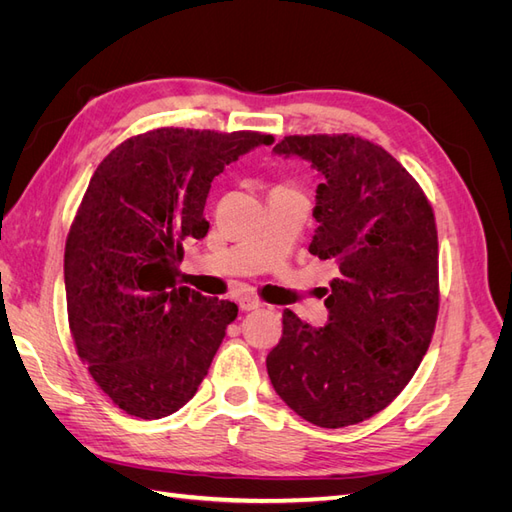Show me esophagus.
Here are the masks:
<instances>
[{
	"label": "esophagus",
	"instance_id": "34e87169",
	"mask_svg": "<svg viewBox=\"0 0 512 512\" xmlns=\"http://www.w3.org/2000/svg\"><path fill=\"white\" fill-rule=\"evenodd\" d=\"M262 305H265V303L254 299V297H241V299H239V307L243 309V312H252V309H258V307H262Z\"/></svg>",
	"mask_w": 512,
	"mask_h": 512
}]
</instances>
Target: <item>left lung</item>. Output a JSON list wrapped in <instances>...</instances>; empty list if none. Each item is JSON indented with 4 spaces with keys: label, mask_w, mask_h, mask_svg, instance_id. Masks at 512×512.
<instances>
[{
    "label": "left lung",
    "mask_w": 512,
    "mask_h": 512,
    "mask_svg": "<svg viewBox=\"0 0 512 512\" xmlns=\"http://www.w3.org/2000/svg\"><path fill=\"white\" fill-rule=\"evenodd\" d=\"M322 173L309 254L339 277L312 329L290 309L267 371L305 421L337 429L367 421L406 389L440 309L438 228L421 185L389 151L354 134H294L273 147Z\"/></svg>",
    "instance_id": "8db88e82"
}]
</instances>
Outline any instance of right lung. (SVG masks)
Returning <instances> with one entry per match:
<instances>
[{
  "mask_svg": "<svg viewBox=\"0 0 512 512\" xmlns=\"http://www.w3.org/2000/svg\"><path fill=\"white\" fill-rule=\"evenodd\" d=\"M273 136L158 128L117 145L72 220L68 324L76 354L113 404L162 418L203 382L237 305L179 284L183 243L207 237L215 175Z\"/></svg>",
  "mask_w": 512,
  "mask_h": 512,
  "instance_id": "add662e5",
  "label": "right lung"
}]
</instances>
